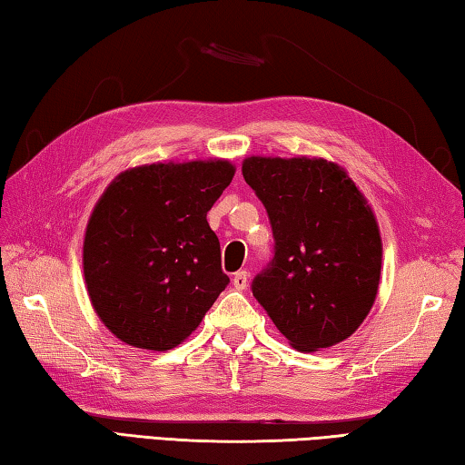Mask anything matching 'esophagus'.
Segmentation results:
<instances>
[{
  "label": "esophagus",
  "instance_id": "obj_1",
  "mask_svg": "<svg viewBox=\"0 0 465 465\" xmlns=\"http://www.w3.org/2000/svg\"><path fill=\"white\" fill-rule=\"evenodd\" d=\"M232 285L236 289H247V285H249V273H247V271H236V273L232 275Z\"/></svg>",
  "mask_w": 465,
  "mask_h": 465
}]
</instances>
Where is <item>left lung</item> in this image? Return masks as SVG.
<instances>
[{"mask_svg":"<svg viewBox=\"0 0 465 465\" xmlns=\"http://www.w3.org/2000/svg\"><path fill=\"white\" fill-rule=\"evenodd\" d=\"M273 231V259L251 289L277 330L303 352L352 336L381 279L379 224L336 163L310 157H247Z\"/></svg>","mask_w":465,"mask_h":465,"instance_id":"8db88e82","label":"left lung"}]
</instances>
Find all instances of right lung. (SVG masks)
<instances>
[{"label":"right lung","instance_id":"add662e5","mask_svg":"<svg viewBox=\"0 0 465 465\" xmlns=\"http://www.w3.org/2000/svg\"><path fill=\"white\" fill-rule=\"evenodd\" d=\"M232 163H152L127 170L96 203L83 265L91 303L125 344L170 350L186 340L231 283L206 213Z\"/></svg>","mask_w":465,"mask_h":465}]
</instances>
